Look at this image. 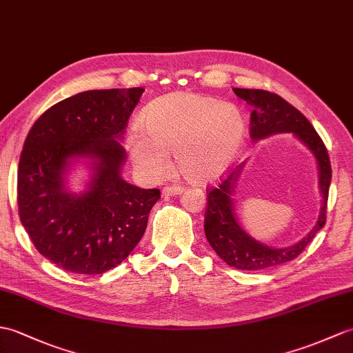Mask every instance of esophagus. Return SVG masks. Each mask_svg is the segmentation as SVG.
Segmentation results:
<instances>
[{
  "instance_id": "esophagus-1",
  "label": "esophagus",
  "mask_w": 353,
  "mask_h": 353,
  "mask_svg": "<svg viewBox=\"0 0 353 353\" xmlns=\"http://www.w3.org/2000/svg\"><path fill=\"white\" fill-rule=\"evenodd\" d=\"M183 192V188L182 186H177V185H173V186H165L162 190V194L163 195H179Z\"/></svg>"
}]
</instances>
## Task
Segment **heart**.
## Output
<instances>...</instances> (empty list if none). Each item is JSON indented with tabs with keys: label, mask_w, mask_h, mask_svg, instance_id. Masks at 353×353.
<instances>
[{
	"label": "heart",
	"mask_w": 353,
	"mask_h": 353,
	"mask_svg": "<svg viewBox=\"0 0 353 353\" xmlns=\"http://www.w3.org/2000/svg\"><path fill=\"white\" fill-rule=\"evenodd\" d=\"M143 125L128 134V152L141 176L157 180L171 167L188 182L206 185L233 165L245 139V120L230 103L190 92H176L152 102L143 112Z\"/></svg>",
	"instance_id": "b5f03b06"
}]
</instances>
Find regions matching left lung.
<instances>
[{
    "instance_id": "8db88e82",
    "label": "left lung",
    "mask_w": 353,
    "mask_h": 353,
    "mask_svg": "<svg viewBox=\"0 0 353 353\" xmlns=\"http://www.w3.org/2000/svg\"><path fill=\"white\" fill-rule=\"evenodd\" d=\"M237 97L251 105L252 141L275 134H293L313 153L319 170V190L322 194V208L314 227L296 243L284 248H274L254 239L243 230L234 214V200L237 182L247 161L236 167L233 173L218 188H212L208 195V208L204 215V233L210 247L228 266L243 270H260L288 263L305 250L311 239L321 232L326 223V203L331 185V162L327 150L307 117L275 93L266 90L233 88Z\"/></svg>"
}]
</instances>
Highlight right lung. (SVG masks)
Masks as SVG:
<instances>
[{"mask_svg": "<svg viewBox=\"0 0 353 353\" xmlns=\"http://www.w3.org/2000/svg\"><path fill=\"white\" fill-rule=\"evenodd\" d=\"M144 88L88 90L51 106L27 135L18 170L21 223L43 257L64 270L99 275L120 265L145 232L159 190L121 177L120 141ZM77 163L90 176L73 193Z\"/></svg>", "mask_w": 353, "mask_h": 353, "instance_id": "add662e5", "label": "right lung"}]
</instances>
